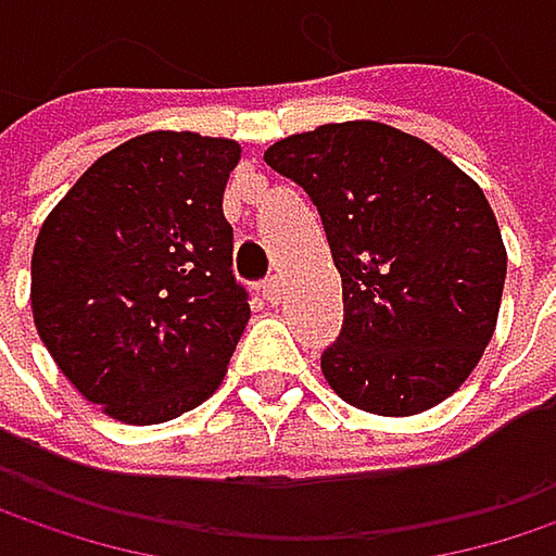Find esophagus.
I'll return each mask as SVG.
<instances>
[{"mask_svg":"<svg viewBox=\"0 0 556 556\" xmlns=\"http://www.w3.org/2000/svg\"><path fill=\"white\" fill-rule=\"evenodd\" d=\"M264 299L270 305H279V299H282V282H279V277H270L264 282Z\"/></svg>","mask_w":556,"mask_h":556,"instance_id":"1","label":"esophagus"}]
</instances>
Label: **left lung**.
Masks as SVG:
<instances>
[{"mask_svg": "<svg viewBox=\"0 0 556 556\" xmlns=\"http://www.w3.org/2000/svg\"><path fill=\"white\" fill-rule=\"evenodd\" d=\"M264 161L318 205L344 292L321 357L354 408L405 418L467 383L496 334L505 244L477 179L383 122H328Z\"/></svg>", "mask_w": 556, "mask_h": 556, "instance_id": "1", "label": "left lung"}]
</instances>
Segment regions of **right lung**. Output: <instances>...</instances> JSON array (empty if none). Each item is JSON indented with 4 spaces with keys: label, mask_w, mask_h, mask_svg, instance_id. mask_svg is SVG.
I'll return each mask as SVG.
<instances>
[{
    "label": "right lung",
    "mask_w": 556,
    "mask_h": 556,
    "mask_svg": "<svg viewBox=\"0 0 556 556\" xmlns=\"http://www.w3.org/2000/svg\"><path fill=\"white\" fill-rule=\"evenodd\" d=\"M241 144L148 131L86 169L45 218L31 315L60 374L125 425H161L222 387L251 305L222 195Z\"/></svg>",
    "instance_id": "add662e5"
}]
</instances>
